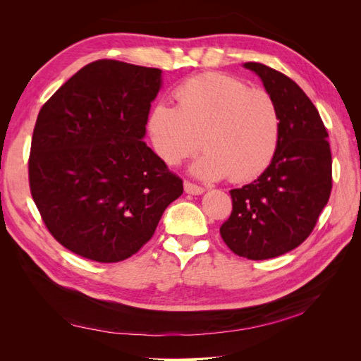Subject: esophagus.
Here are the masks:
<instances>
[{
	"label": "esophagus",
	"instance_id": "obj_1",
	"mask_svg": "<svg viewBox=\"0 0 361 361\" xmlns=\"http://www.w3.org/2000/svg\"><path fill=\"white\" fill-rule=\"evenodd\" d=\"M183 188H185V192L192 194V195H199V194H202V192L204 191V188L200 187V185L192 183V182H190V180H185V182H183Z\"/></svg>",
	"mask_w": 361,
	"mask_h": 361
}]
</instances>
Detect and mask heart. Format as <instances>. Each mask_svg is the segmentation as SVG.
I'll return each instance as SVG.
<instances>
[{
  "mask_svg": "<svg viewBox=\"0 0 361 361\" xmlns=\"http://www.w3.org/2000/svg\"><path fill=\"white\" fill-rule=\"evenodd\" d=\"M178 106L158 104L149 116V134L158 157L178 166L202 147L206 154L192 173L233 183L260 176L274 159L280 135V108L267 90L224 73L206 72L182 82Z\"/></svg>",
  "mask_w": 361,
  "mask_h": 361,
  "instance_id": "heart-1",
  "label": "heart"
}]
</instances>
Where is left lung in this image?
Returning a JSON list of instances; mask_svg holds the SVG:
<instances>
[{
    "label": "left lung",
    "instance_id": "8db88e82",
    "mask_svg": "<svg viewBox=\"0 0 361 361\" xmlns=\"http://www.w3.org/2000/svg\"><path fill=\"white\" fill-rule=\"evenodd\" d=\"M244 66L256 72L281 113L277 154L260 176L231 190L232 214L220 233L235 255L265 260L302 244L329 203L333 174L329 133L300 85L262 63Z\"/></svg>",
    "mask_w": 361,
    "mask_h": 361
}]
</instances>
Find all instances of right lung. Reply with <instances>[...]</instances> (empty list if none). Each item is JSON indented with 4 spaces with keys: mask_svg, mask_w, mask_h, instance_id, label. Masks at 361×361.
Instances as JSON below:
<instances>
[{
    "mask_svg": "<svg viewBox=\"0 0 361 361\" xmlns=\"http://www.w3.org/2000/svg\"><path fill=\"white\" fill-rule=\"evenodd\" d=\"M161 69L96 60L40 108L28 158L30 191L49 233L101 264L150 241L182 179L143 141Z\"/></svg>",
    "mask_w": 361,
    "mask_h": 361,
    "instance_id": "obj_1",
    "label": "right lung"
}]
</instances>
